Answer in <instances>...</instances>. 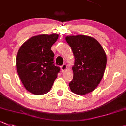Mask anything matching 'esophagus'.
<instances>
[{
	"label": "esophagus",
	"mask_w": 126,
	"mask_h": 126,
	"mask_svg": "<svg viewBox=\"0 0 126 126\" xmlns=\"http://www.w3.org/2000/svg\"><path fill=\"white\" fill-rule=\"evenodd\" d=\"M61 70H62V72H64L67 70V66L66 64H64L63 65H62V66L61 67Z\"/></svg>",
	"instance_id": "34e87169"
}]
</instances>
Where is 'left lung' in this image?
<instances>
[{
	"label": "left lung",
	"mask_w": 126,
	"mask_h": 126,
	"mask_svg": "<svg viewBox=\"0 0 126 126\" xmlns=\"http://www.w3.org/2000/svg\"><path fill=\"white\" fill-rule=\"evenodd\" d=\"M65 40L75 57L74 77L69 87L73 93L80 95L90 93L103 77L107 61L106 53L98 41L88 36H68Z\"/></svg>",
	"instance_id": "obj_1"
}]
</instances>
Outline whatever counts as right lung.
<instances>
[{
    "label": "right lung",
    "instance_id": "right-lung-1",
    "mask_svg": "<svg viewBox=\"0 0 126 126\" xmlns=\"http://www.w3.org/2000/svg\"><path fill=\"white\" fill-rule=\"evenodd\" d=\"M57 34L32 37L22 44L16 56V69L26 90L40 95L50 91L60 72L54 64L51 47L57 41Z\"/></svg>",
    "mask_w": 126,
    "mask_h": 126
}]
</instances>
